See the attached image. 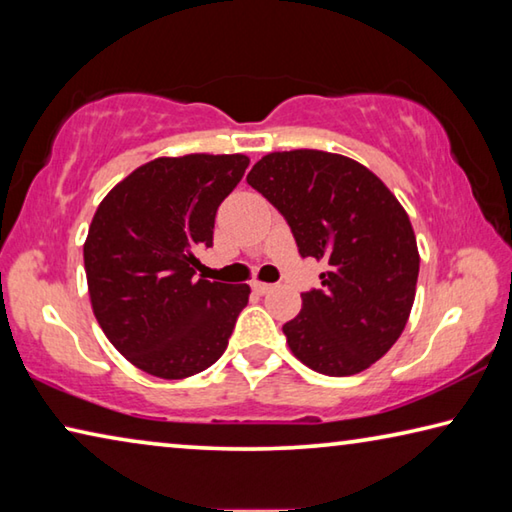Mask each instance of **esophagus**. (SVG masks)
<instances>
[{"mask_svg":"<svg viewBox=\"0 0 512 512\" xmlns=\"http://www.w3.org/2000/svg\"><path fill=\"white\" fill-rule=\"evenodd\" d=\"M250 287H253L255 293H259V296H264V293H268L273 289V284H266V282H259V280H253L250 282Z\"/></svg>","mask_w":512,"mask_h":512,"instance_id":"obj_1","label":"esophagus"}]
</instances>
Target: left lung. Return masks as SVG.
Listing matches in <instances>:
<instances>
[{
	"mask_svg": "<svg viewBox=\"0 0 512 512\" xmlns=\"http://www.w3.org/2000/svg\"><path fill=\"white\" fill-rule=\"evenodd\" d=\"M246 180L287 219L300 255L329 266L282 327L293 357L329 377L370 368L400 339L415 300L409 214L375 173L339 153H268Z\"/></svg>",
	"mask_w": 512,
	"mask_h": 512,
	"instance_id": "1",
	"label": "left lung"
}]
</instances>
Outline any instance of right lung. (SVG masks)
Masks as SVG:
<instances>
[{"mask_svg": "<svg viewBox=\"0 0 512 512\" xmlns=\"http://www.w3.org/2000/svg\"><path fill=\"white\" fill-rule=\"evenodd\" d=\"M248 155L155 158L110 189L83 244L97 323L135 368L185 379L228 348L248 284L196 280L214 216L239 185Z\"/></svg>", "mask_w": 512, "mask_h": 512, "instance_id": "right-lung-1", "label": "right lung"}]
</instances>
